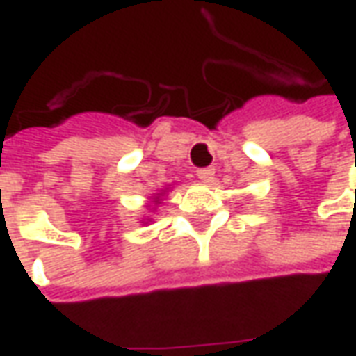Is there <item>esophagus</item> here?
Returning a JSON list of instances; mask_svg holds the SVG:
<instances>
[{
	"label": "esophagus",
	"mask_w": 356,
	"mask_h": 356,
	"mask_svg": "<svg viewBox=\"0 0 356 356\" xmlns=\"http://www.w3.org/2000/svg\"><path fill=\"white\" fill-rule=\"evenodd\" d=\"M213 175H216V170H213V168H202V170L196 171V177L200 179V181H204V183H209V181L213 179Z\"/></svg>",
	"instance_id": "obj_1"
}]
</instances>
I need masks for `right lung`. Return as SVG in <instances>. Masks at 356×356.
I'll return each mask as SVG.
<instances>
[{
  "label": "right lung",
  "instance_id": "1",
  "mask_svg": "<svg viewBox=\"0 0 356 356\" xmlns=\"http://www.w3.org/2000/svg\"><path fill=\"white\" fill-rule=\"evenodd\" d=\"M158 200H160V198H158V196H156V198H154V202H158Z\"/></svg>",
  "mask_w": 356,
  "mask_h": 356
}]
</instances>
